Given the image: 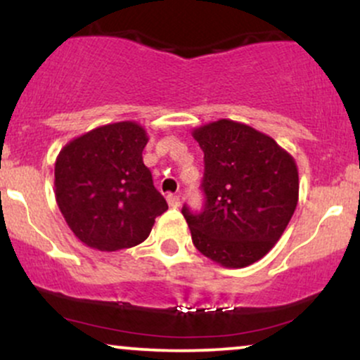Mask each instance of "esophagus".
I'll return each mask as SVG.
<instances>
[{
    "instance_id": "esophagus-1",
    "label": "esophagus",
    "mask_w": 360,
    "mask_h": 360,
    "mask_svg": "<svg viewBox=\"0 0 360 360\" xmlns=\"http://www.w3.org/2000/svg\"><path fill=\"white\" fill-rule=\"evenodd\" d=\"M167 203L172 208H177V206H181V198L177 194H167Z\"/></svg>"
}]
</instances>
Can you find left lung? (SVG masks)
<instances>
[{
  "label": "left lung",
  "mask_w": 360,
  "mask_h": 360,
  "mask_svg": "<svg viewBox=\"0 0 360 360\" xmlns=\"http://www.w3.org/2000/svg\"><path fill=\"white\" fill-rule=\"evenodd\" d=\"M205 152V206L183 214L194 247L223 267L250 266L269 252L298 205V167L269 135L232 120L194 128Z\"/></svg>",
  "instance_id": "obj_1"
}]
</instances>
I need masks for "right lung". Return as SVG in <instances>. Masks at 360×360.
<instances>
[{
    "mask_svg": "<svg viewBox=\"0 0 360 360\" xmlns=\"http://www.w3.org/2000/svg\"><path fill=\"white\" fill-rule=\"evenodd\" d=\"M147 142L139 123L118 122L71 140L57 155V205L72 233L91 249L139 245L167 210L142 160Z\"/></svg>",
    "mask_w": 360,
    "mask_h": 360,
    "instance_id": "add662e5",
    "label": "right lung"
}]
</instances>
